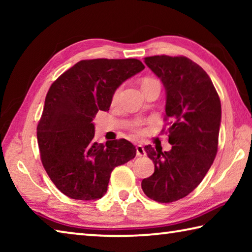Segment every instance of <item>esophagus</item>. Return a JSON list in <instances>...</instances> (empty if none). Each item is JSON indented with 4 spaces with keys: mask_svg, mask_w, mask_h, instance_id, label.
I'll return each mask as SVG.
<instances>
[{
    "mask_svg": "<svg viewBox=\"0 0 252 252\" xmlns=\"http://www.w3.org/2000/svg\"><path fill=\"white\" fill-rule=\"evenodd\" d=\"M135 150H136V157L146 156V151H144V148L141 146V144H138V146L135 147Z\"/></svg>",
    "mask_w": 252,
    "mask_h": 252,
    "instance_id": "1",
    "label": "esophagus"
}]
</instances>
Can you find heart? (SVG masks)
Returning a JSON list of instances; mask_svg holds the SVG:
<instances>
[{
  "mask_svg": "<svg viewBox=\"0 0 252 252\" xmlns=\"http://www.w3.org/2000/svg\"><path fill=\"white\" fill-rule=\"evenodd\" d=\"M153 83H159V82H158L157 80L152 79V78H146V79H143V81H142V88H143V87H147V85L153 84ZM120 91H121V88L116 89V91H114L113 94H112V102H117V100L119 99V95H120ZM139 125H140L139 122L134 123L133 127H135V129H136V127L139 126Z\"/></svg>",
  "mask_w": 252,
  "mask_h": 252,
  "instance_id": "obj_1",
  "label": "heart"
}]
</instances>
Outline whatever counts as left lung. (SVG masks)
Segmentation results:
<instances>
[{"mask_svg":"<svg viewBox=\"0 0 252 252\" xmlns=\"http://www.w3.org/2000/svg\"><path fill=\"white\" fill-rule=\"evenodd\" d=\"M144 63L164 85L172 148L162 152L144 147L155 172L141 187L148 198L169 203L192 192L210 169L218 151L221 103L206 71L190 59L155 55Z\"/></svg>","mask_w":252,"mask_h":252,"instance_id":"8db88e82","label":"left lung"}]
</instances>
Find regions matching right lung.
Listing matches in <instances>:
<instances>
[{"label": "right lung", "instance_id": "obj_1", "mask_svg": "<svg viewBox=\"0 0 252 252\" xmlns=\"http://www.w3.org/2000/svg\"><path fill=\"white\" fill-rule=\"evenodd\" d=\"M143 69L136 59L82 60L50 87L37 143L46 173L69 198H102L112 170L135 157V147L126 139L93 142L92 121L100 110H109L116 89Z\"/></svg>", "mask_w": 252, "mask_h": 252}]
</instances>
